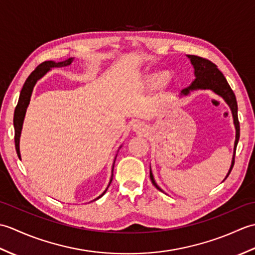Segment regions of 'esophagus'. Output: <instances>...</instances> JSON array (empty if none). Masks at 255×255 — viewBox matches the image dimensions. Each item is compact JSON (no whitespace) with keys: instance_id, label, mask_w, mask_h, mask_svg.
<instances>
[{"instance_id":"1","label":"esophagus","mask_w":255,"mask_h":255,"mask_svg":"<svg viewBox=\"0 0 255 255\" xmlns=\"http://www.w3.org/2000/svg\"><path fill=\"white\" fill-rule=\"evenodd\" d=\"M132 129H133V131H136V132H144L145 129H147V126H145L144 123L138 122L133 125Z\"/></svg>"}]
</instances>
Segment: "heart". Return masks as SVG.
Instances as JSON below:
<instances>
[{"label":"heart","mask_w":255,"mask_h":255,"mask_svg":"<svg viewBox=\"0 0 255 255\" xmlns=\"http://www.w3.org/2000/svg\"><path fill=\"white\" fill-rule=\"evenodd\" d=\"M167 80V75L164 73H159V74H154L150 78V82L154 84V85H160L162 83L166 82Z\"/></svg>","instance_id":"heart-1"}]
</instances>
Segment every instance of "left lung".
I'll return each mask as SVG.
<instances>
[{
    "label": "left lung",
    "mask_w": 255,
    "mask_h": 255,
    "mask_svg": "<svg viewBox=\"0 0 255 255\" xmlns=\"http://www.w3.org/2000/svg\"><path fill=\"white\" fill-rule=\"evenodd\" d=\"M186 57L189 59V61H191L192 66L194 68L195 80L191 83V85L181 91L180 97L188 96L191 94V92H194V91L210 90L213 91L215 94L223 97L224 101L227 103V105L229 106L232 114V118H234V125L236 128V140H235V145H234V155H232L230 169L225 177L226 180V178L230 174L232 167H234L236 149H237L238 141H239V138H240V125H239V119H238V104H237L236 95L234 93V91L231 90L228 82H227L224 74L219 71L217 66H216L215 63L207 60V59L200 58L197 56L186 55ZM150 180L152 182L153 185L159 189V191L163 192L154 181L152 171H151V166H150Z\"/></svg>",
    "instance_id": "1"
}]
</instances>
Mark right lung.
Listing matches in <instances>:
<instances>
[{
	"mask_svg": "<svg viewBox=\"0 0 255 255\" xmlns=\"http://www.w3.org/2000/svg\"><path fill=\"white\" fill-rule=\"evenodd\" d=\"M74 60V58H68L66 60L63 61H45L42 62L41 64H39L34 71L30 73V75L27 80L25 81V83L23 85V89L20 91V94H19V99H18V103H17V106L15 108V113H14V129H15V148H16V152H17V155L19 160L20 159V151H19V139H20V133H21V129H23V123H24V118L26 115V111H27V107L29 105V102H30V97L32 94V90H34L35 85L37 83V81H39L42 77H44L45 74H47L48 72L50 71L52 68H63V67H69L71 66L72 61ZM119 148H122V145ZM117 156V154H116ZM116 156L115 159H114L113 162V169H112V176H111V180L110 183H108V186L111 185V183L113 181V171H114V165H115V161H116ZM107 186V188H108ZM107 188L105 189L104 192L102 193V195H100L99 197L95 198L94 200L101 198L103 195H104L107 191Z\"/></svg>",
	"mask_w": 255,
	"mask_h": 255,
	"instance_id": "1",
	"label": "right lung"
}]
</instances>
